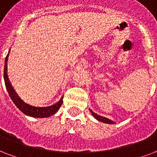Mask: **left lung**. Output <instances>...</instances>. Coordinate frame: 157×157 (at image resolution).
Masks as SVG:
<instances>
[{
    "label": "left lung",
    "instance_id": "1",
    "mask_svg": "<svg viewBox=\"0 0 157 157\" xmlns=\"http://www.w3.org/2000/svg\"><path fill=\"white\" fill-rule=\"evenodd\" d=\"M90 112L92 113V115H93V117H94V118H96L98 121H99L106 123V124H114V122L112 121H111V120L107 119V118H106V117H102V116H99V115L98 114H96V113L92 112L90 109Z\"/></svg>",
    "mask_w": 157,
    "mask_h": 157
}]
</instances>
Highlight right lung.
Segmentation results:
<instances>
[{
    "mask_svg": "<svg viewBox=\"0 0 157 157\" xmlns=\"http://www.w3.org/2000/svg\"><path fill=\"white\" fill-rule=\"evenodd\" d=\"M9 54L6 58L5 61V67H4V80H5V84H6V90L8 91V94L13 103L16 105V107L20 110L21 112L24 113L27 116L33 117H37V118H43V117H49L50 116H53L55 114L58 110L60 108L62 103H63V97L60 98V100L58 103L49 106V107H34L32 105H29L23 102L18 94H16L13 88L11 86L9 81L8 76H7V60H8Z\"/></svg>",
    "mask_w": 157,
    "mask_h": 157,
    "instance_id": "obj_1",
    "label": "right lung"
}]
</instances>
